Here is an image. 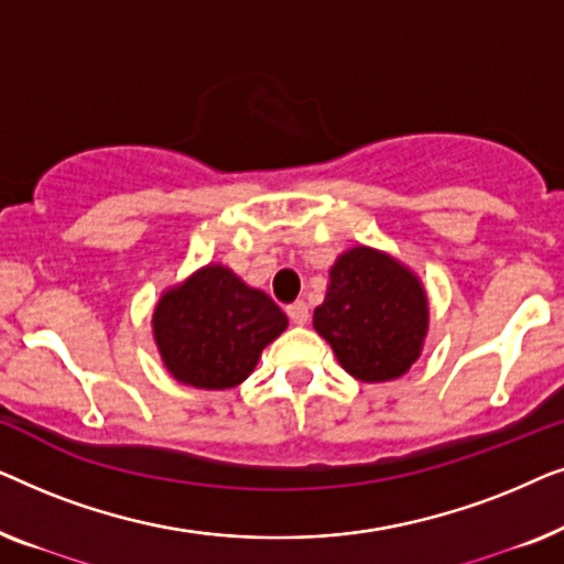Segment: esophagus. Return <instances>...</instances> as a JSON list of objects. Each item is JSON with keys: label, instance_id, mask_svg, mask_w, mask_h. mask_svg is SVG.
I'll return each instance as SVG.
<instances>
[{"label": "esophagus", "instance_id": "34e87169", "mask_svg": "<svg viewBox=\"0 0 564 564\" xmlns=\"http://www.w3.org/2000/svg\"><path fill=\"white\" fill-rule=\"evenodd\" d=\"M288 315L292 323H297V326H305L307 318H311V311H307V305L303 303V300H297V303L288 305Z\"/></svg>", "mask_w": 564, "mask_h": 564}]
</instances>
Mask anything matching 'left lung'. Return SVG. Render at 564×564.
<instances>
[{
  "instance_id": "obj_1",
  "label": "left lung",
  "mask_w": 564,
  "mask_h": 564,
  "mask_svg": "<svg viewBox=\"0 0 564 564\" xmlns=\"http://www.w3.org/2000/svg\"><path fill=\"white\" fill-rule=\"evenodd\" d=\"M313 326L351 377L388 382L421 357L429 300L405 264L369 246H354L330 267Z\"/></svg>"
}]
</instances>
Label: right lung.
I'll use <instances>...</instances> for the list:
<instances>
[{"instance_id": "1", "label": "right lung", "mask_w": 564, "mask_h": 564, "mask_svg": "<svg viewBox=\"0 0 564 564\" xmlns=\"http://www.w3.org/2000/svg\"><path fill=\"white\" fill-rule=\"evenodd\" d=\"M288 328L267 292L207 264L161 295L153 338L174 380L199 390H228L253 372L267 344Z\"/></svg>"}]
</instances>
